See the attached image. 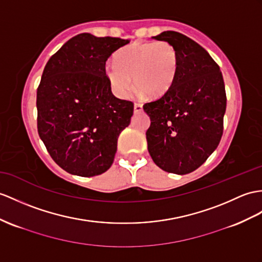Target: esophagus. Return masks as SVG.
<instances>
[{
	"label": "esophagus",
	"mask_w": 262,
	"mask_h": 262,
	"mask_svg": "<svg viewBox=\"0 0 262 262\" xmlns=\"http://www.w3.org/2000/svg\"><path fill=\"white\" fill-rule=\"evenodd\" d=\"M142 111V104L135 103V112H141Z\"/></svg>",
	"instance_id": "1"
}]
</instances>
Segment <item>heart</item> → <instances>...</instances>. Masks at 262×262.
<instances>
[{
  "instance_id": "b5f03b06",
  "label": "heart",
  "mask_w": 262,
  "mask_h": 262,
  "mask_svg": "<svg viewBox=\"0 0 262 262\" xmlns=\"http://www.w3.org/2000/svg\"><path fill=\"white\" fill-rule=\"evenodd\" d=\"M179 54L167 41L132 43L116 54V64L105 67V76L113 93L126 99L135 85L140 94L160 97L173 83Z\"/></svg>"
}]
</instances>
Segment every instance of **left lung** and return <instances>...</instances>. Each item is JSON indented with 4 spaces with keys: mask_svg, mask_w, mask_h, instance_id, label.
<instances>
[{
    "mask_svg": "<svg viewBox=\"0 0 262 262\" xmlns=\"http://www.w3.org/2000/svg\"><path fill=\"white\" fill-rule=\"evenodd\" d=\"M152 39L171 43L179 66L169 90L143 105L151 120L145 133L148 150L159 168L187 174L219 145L227 106L225 82L219 66L190 37L164 31Z\"/></svg>",
    "mask_w": 262,
    "mask_h": 262,
    "instance_id": "1",
    "label": "left lung"
}]
</instances>
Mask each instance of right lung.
I'll use <instances>...</instances> for the list:
<instances>
[{"label": "right lung", "mask_w": 262, "mask_h": 262, "mask_svg": "<svg viewBox=\"0 0 262 262\" xmlns=\"http://www.w3.org/2000/svg\"><path fill=\"white\" fill-rule=\"evenodd\" d=\"M129 43L81 33L50 57L36 92L37 132L57 165L80 177L109 169L133 103L113 95L105 63Z\"/></svg>", "instance_id": "right-lung-1"}]
</instances>
